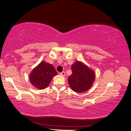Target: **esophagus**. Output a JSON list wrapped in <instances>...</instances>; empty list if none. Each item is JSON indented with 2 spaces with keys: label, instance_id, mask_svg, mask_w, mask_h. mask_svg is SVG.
Masks as SVG:
<instances>
[{
  "label": "esophagus",
  "instance_id": "esophagus-1",
  "mask_svg": "<svg viewBox=\"0 0 131 131\" xmlns=\"http://www.w3.org/2000/svg\"><path fill=\"white\" fill-rule=\"evenodd\" d=\"M60 75H63V76H64L65 74H66L65 72L63 71V72H60Z\"/></svg>",
  "mask_w": 131,
  "mask_h": 131
}]
</instances>
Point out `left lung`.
Returning <instances> with one entry per match:
<instances>
[{
	"label": "left lung",
	"instance_id": "8db88e82",
	"mask_svg": "<svg viewBox=\"0 0 131 131\" xmlns=\"http://www.w3.org/2000/svg\"><path fill=\"white\" fill-rule=\"evenodd\" d=\"M72 73L68 77V83L73 91L78 93L86 91L95 80V73L80 62H75L72 66Z\"/></svg>",
	"mask_w": 131,
	"mask_h": 131
}]
</instances>
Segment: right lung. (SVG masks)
Segmentation results:
<instances>
[{"instance_id":"1","label":"right lung","mask_w":131,"mask_h":131,"mask_svg":"<svg viewBox=\"0 0 131 131\" xmlns=\"http://www.w3.org/2000/svg\"><path fill=\"white\" fill-rule=\"evenodd\" d=\"M57 74V72L51 64L42 62L35 68L30 75L32 85L39 89L47 88L52 78Z\"/></svg>"}]
</instances>
